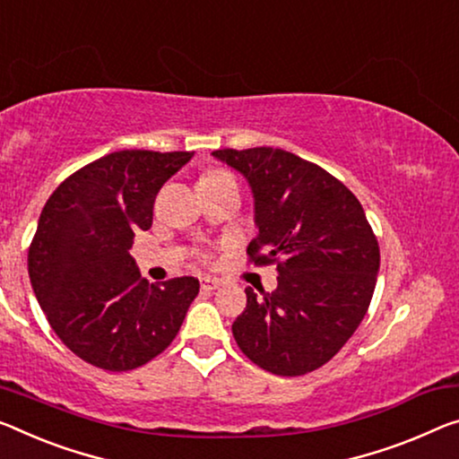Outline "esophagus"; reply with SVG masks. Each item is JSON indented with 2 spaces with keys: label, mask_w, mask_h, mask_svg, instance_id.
I'll return each mask as SVG.
<instances>
[{
  "label": "esophagus",
  "mask_w": 459,
  "mask_h": 459,
  "mask_svg": "<svg viewBox=\"0 0 459 459\" xmlns=\"http://www.w3.org/2000/svg\"><path fill=\"white\" fill-rule=\"evenodd\" d=\"M221 285L220 279H213V277H201V289L203 291H213Z\"/></svg>",
  "instance_id": "obj_1"
}]
</instances>
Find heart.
<instances>
[{
	"label": "heart",
	"mask_w": 459,
	"mask_h": 459,
	"mask_svg": "<svg viewBox=\"0 0 459 459\" xmlns=\"http://www.w3.org/2000/svg\"><path fill=\"white\" fill-rule=\"evenodd\" d=\"M225 178H234L228 170H211L205 176H203L201 182H211V180H225Z\"/></svg>",
	"instance_id": "b5f03b06"
}]
</instances>
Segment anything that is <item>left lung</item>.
<instances>
[{
  "mask_svg": "<svg viewBox=\"0 0 459 459\" xmlns=\"http://www.w3.org/2000/svg\"><path fill=\"white\" fill-rule=\"evenodd\" d=\"M246 176L258 236L254 266L277 264V289H246L231 324L239 351L274 376L322 368L355 333L376 289L379 246L361 203L324 168L273 147L217 150Z\"/></svg>",
  "mask_w": 459,
  "mask_h": 459,
  "instance_id": "left-lung-1",
  "label": "left lung"
}]
</instances>
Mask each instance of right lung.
<instances>
[{"label": "right lung", "instance_id": "1", "mask_svg": "<svg viewBox=\"0 0 459 459\" xmlns=\"http://www.w3.org/2000/svg\"><path fill=\"white\" fill-rule=\"evenodd\" d=\"M188 152L123 150L67 176L42 207L28 248L34 295L55 334L83 361L131 371L170 347L199 293L195 277L150 285L129 254L150 230L158 190Z\"/></svg>", "mask_w": 459, "mask_h": 459}]
</instances>
